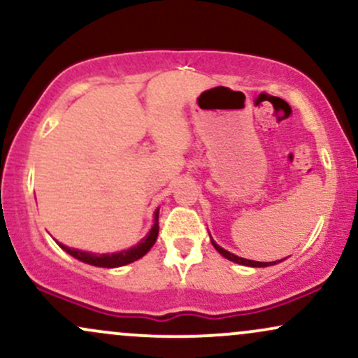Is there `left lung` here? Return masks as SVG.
I'll use <instances>...</instances> for the list:
<instances>
[{
	"instance_id": "obj_1",
	"label": "left lung",
	"mask_w": 358,
	"mask_h": 358,
	"mask_svg": "<svg viewBox=\"0 0 358 358\" xmlns=\"http://www.w3.org/2000/svg\"><path fill=\"white\" fill-rule=\"evenodd\" d=\"M212 245H213V248L217 249V252L222 254V256H224L225 259H229V261L237 262V264H242V266H250V268H266V266H273V264H276V262H279V261H274V262H257V261H249V259L239 257V256H236V254L229 252V250L222 249L220 245H219V244H215V242H213V241H212Z\"/></svg>"
}]
</instances>
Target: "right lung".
Wrapping results in <instances>:
<instances>
[{"mask_svg": "<svg viewBox=\"0 0 358 358\" xmlns=\"http://www.w3.org/2000/svg\"><path fill=\"white\" fill-rule=\"evenodd\" d=\"M159 232V225H158V212L155 213V225L151 227V231L148 236L139 242L138 245L134 248L127 249V250H121V252H114V254H90V252H84V250H77V249H71L67 245L59 244L65 252L71 254L72 257L79 259L82 262H87L90 266H97V268H119V266H126L129 262L138 261L139 257H143L145 254L155 245L156 237H158Z\"/></svg>", "mask_w": 358, "mask_h": 358, "instance_id": "add662e5", "label": "right lung"}]
</instances>
